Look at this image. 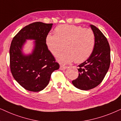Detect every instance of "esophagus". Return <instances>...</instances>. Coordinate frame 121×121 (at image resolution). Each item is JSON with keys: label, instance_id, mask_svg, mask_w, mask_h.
Listing matches in <instances>:
<instances>
[{"label": "esophagus", "instance_id": "34e87169", "mask_svg": "<svg viewBox=\"0 0 121 121\" xmlns=\"http://www.w3.org/2000/svg\"><path fill=\"white\" fill-rule=\"evenodd\" d=\"M66 68H67V66H62V65H61L60 67V70H65Z\"/></svg>", "mask_w": 121, "mask_h": 121}]
</instances>
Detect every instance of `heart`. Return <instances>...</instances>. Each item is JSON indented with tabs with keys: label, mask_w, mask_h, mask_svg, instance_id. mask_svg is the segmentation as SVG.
Wrapping results in <instances>:
<instances>
[{
	"label": "heart",
	"mask_w": 121,
	"mask_h": 121,
	"mask_svg": "<svg viewBox=\"0 0 121 121\" xmlns=\"http://www.w3.org/2000/svg\"><path fill=\"white\" fill-rule=\"evenodd\" d=\"M45 42L48 49L55 57H57L65 48L66 51L58 58L61 64H68L73 61L81 63L92 53L96 37L91 29L64 24L55 29L54 35L48 34Z\"/></svg>",
	"instance_id": "heart-1"
}]
</instances>
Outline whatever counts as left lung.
Returning a JSON list of instances; mask_svg holds the SVG:
<instances>
[{"label": "left lung", "instance_id": "8db88e82", "mask_svg": "<svg viewBox=\"0 0 121 121\" xmlns=\"http://www.w3.org/2000/svg\"><path fill=\"white\" fill-rule=\"evenodd\" d=\"M90 26L95 35V46L89 58L78 66V76L72 81L75 87L82 90L92 89L100 84L111 62L110 47L107 38L97 27Z\"/></svg>", "mask_w": 121, "mask_h": 121}]
</instances>
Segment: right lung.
<instances>
[{
    "instance_id": "right-lung-1",
    "label": "right lung",
    "mask_w": 121,
    "mask_h": 121,
    "mask_svg": "<svg viewBox=\"0 0 121 121\" xmlns=\"http://www.w3.org/2000/svg\"><path fill=\"white\" fill-rule=\"evenodd\" d=\"M52 24L35 22L22 29L14 37L10 47V67L14 79L25 90L41 91L47 86L51 75L59 64L46 46V37ZM26 39H33L35 48L31 54H22Z\"/></svg>"
}]
</instances>
